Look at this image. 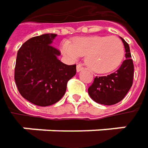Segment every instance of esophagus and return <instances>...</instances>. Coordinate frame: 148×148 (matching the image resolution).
Listing matches in <instances>:
<instances>
[{
	"mask_svg": "<svg viewBox=\"0 0 148 148\" xmlns=\"http://www.w3.org/2000/svg\"><path fill=\"white\" fill-rule=\"evenodd\" d=\"M83 69H84V67H83L81 65V64H78V65L77 66V72L82 71Z\"/></svg>",
	"mask_w": 148,
	"mask_h": 148,
	"instance_id": "esophagus-1",
	"label": "esophagus"
}]
</instances>
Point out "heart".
Segmentation results:
<instances>
[{
	"instance_id": "b5f03b06",
	"label": "heart",
	"mask_w": 148,
	"mask_h": 148,
	"mask_svg": "<svg viewBox=\"0 0 148 148\" xmlns=\"http://www.w3.org/2000/svg\"><path fill=\"white\" fill-rule=\"evenodd\" d=\"M62 53L71 60L86 56V64L99 74L114 71L124 58V46L122 40L115 36H88L77 38L73 43L64 41Z\"/></svg>"
}]
</instances>
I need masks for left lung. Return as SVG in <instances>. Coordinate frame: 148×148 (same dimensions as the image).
<instances>
[{
    "instance_id": "left-lung-1",
    "label": "left lung",
    "mask_w": 148,
    "mask_h": 148,
    "mask_svg": "<svg viewBox=\"0 0 148 148\" xmlns=\"http://www.w3.org/2000/svg\"><path fill=\"white\" fill-rule=\"evenodd\" d=\"M125 49L126 59L115 72L105 77H96L88 88V94L96 103L115 105L127 95L133 85L134 66L128 43L120 38Z\"/></svg>"
}]
</instances>
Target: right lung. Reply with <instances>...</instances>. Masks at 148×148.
<instances>
[{
	"mask_svg": "<svg viewBox=\"0 0 148 148\" xmlns=\"http://www.w3.org/2000/svg\"><path fill=\"white\" fill-rule=\"evenodd\" d=\"M55 34L29 38L17 53L14 81L20 95L38 106L57 103L64 95L67 82L76 75V65H66L52 46Z\"/></svg>",
	"mask_w": 148,
	"mask_h": 148,
	"instance_id": "add662e5",
	"label": "right lung"
}]
</instances>
